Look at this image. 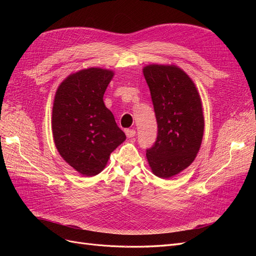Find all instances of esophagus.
<instances>
[{"label":"esophagus","instance_id":"34e87169","mask_svg":"<svg viewBox=\"0 0 256 256\" xmlns=\"http://www.w3.org/2000/svg\"><path fill=\"white\" fill-rule=\"evenodd\" d=\"M126 136L127 138H134L136 136V130L134 129H127L126 130Z\"/></svg>","mask_w":256,"mask_h":256}]
</instances>
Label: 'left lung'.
<instances>
[{
  "label": "left lung",
  "instance_id": "left-lung-1",
  "mask_svg": "<svg viewBox=\"0 0 256 256\" xmlns=\"http://www.w3.org/2000/svg\"><path fill=\"white\" fill-rule=\"evenodd\" d=\"M158 124L157 141L146 150L152 172L171 178L187 168L204 134L203 104L194 82L176 65L143 67Z\"/></svg>",
  "mask_w": 256,
  "mask_h": 256
}]
</instances>
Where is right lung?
Returning <instances> with one entry per match:
<instances>
[{"instance_id": "1", "label": "right lung", "mask_w": 256, "mask_h": 256, "mask_svg": "<svg viewBox=\"0 0 256 256\" xmlns=\"http://www.w3.org/2000/svg\"><path fill=\"white\" fill-rule=\"evenodd\" d=\"M113 76L110 69H81L62 81L54 95V144L60 157L83 176L102 172L111 152L126 140L104 102Z\"/></svg>"}]
</instances>
